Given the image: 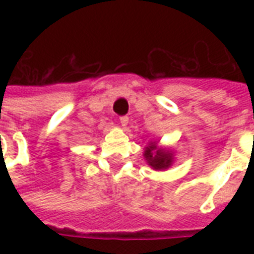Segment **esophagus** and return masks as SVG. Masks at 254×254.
<instances>
[{
	"instance_id": "1",
	"label": "esophagus",
	"mask_w": 254,
	"mask_h": 254,
	"mask_svg": "<svg viewBox=\"0 0 254 254\" xmlns=\"http://www.w3.org/2000/svg\"><path fill=\"white\" fill-rule=\"evenodd\" d=\"M127 123H129V117H127V116H121V117H120V124H121V127H127Z\"/></svg>"
}]
</instances>
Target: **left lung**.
<instances>
[{
	"label": "left lung",
	"mask_w": 254,
	"mask_h": 254,
	"mask_svg": "<svg viewBox=\"0 0 254 254\" xmlns=\"http://www.w3.org/2000/svg\"><path fill=\"white\" fill-rule=\"evenodd\" d=\"M143 157L154 170H165L169 169L173 165V154L169 150H163L157 147V143L150 142L149 146L145 149Z\"/></svg>",
	"instance_id": "1"
}]
</instances>
